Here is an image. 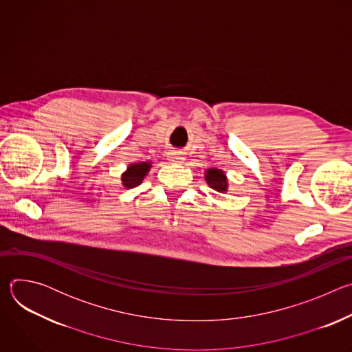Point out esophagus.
<instances>
[{"label":"esophagus","mask_w":352,"mask_h":352,"mask_svg":"<svg viewBox=\"0 0 352 352\" xmlns=\"http://www.w3.org/2000/svg\"><path fill=\"white\" fill-rule=\"evenodd\" d=\"M185 157L179 153V152H170L168 153V162L173 163V164H181L184 163Z\"/></svg>","instance_id":"obj_1"}]
</instances>
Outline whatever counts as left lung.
<instances>
[{
  "label": "left lung",
  "mask_w": 352,
  "mask_h": 352,
  "mask_svg": "<svg viewBox=\"0 0 352 352\" xmlns=\"http://www.w3.org/2000/svg\"><path fill=\"white\" fill-rule=\"evenodd\" d=\"M205 181L212 189L220 193L228 192V178L223 170L208 168L205 171Z\"/></svg>",
  "instance_id": "left-lung-1"
}]
</instances>
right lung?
I'll return each mask as SVG.
<instances>
[{"label": "right lung", "instance_id": "1", "mask_svg": "<svg viewBox=\"0 0 352 352\" xmlns=\"http://www.w3.org/2000/svg\"><path fill=\"white\" fill-rule=\"evenodd\" d=\"M153 163L150 160L146 162H139V163H132L126 167V170L121 174V181L124 188L129 189V188H135L138 185L142 184V181L144 179V177L147 175V173L152 168Z\"/></svg>", "mask_w": 352, "mask_h": 352}]
</instances>
